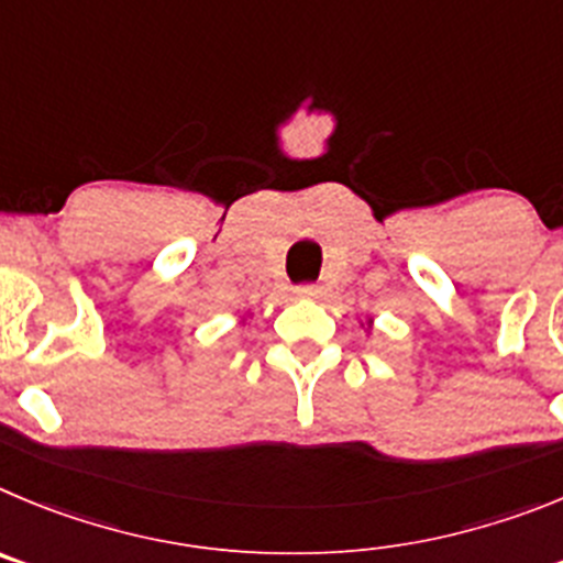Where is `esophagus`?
Here are the masks:
<instances>
[{
  "instance_id": "obj_1",
  "label": "esophagus",
  "mask_w": 563,
  "mask_h": 563,
  "mask_svg": "<svg viewBox=\"0 0 563 563\" xmlns=\"http://www.w3.org/2000/svg\"><path fill=\"white\" fill-rule=\"evenodd\" d=\"M294 294H297V297H302V300H313V297L319 294V288L311 286V283H306V286L294 288Z\"/></svg>"
}]
</instances>
